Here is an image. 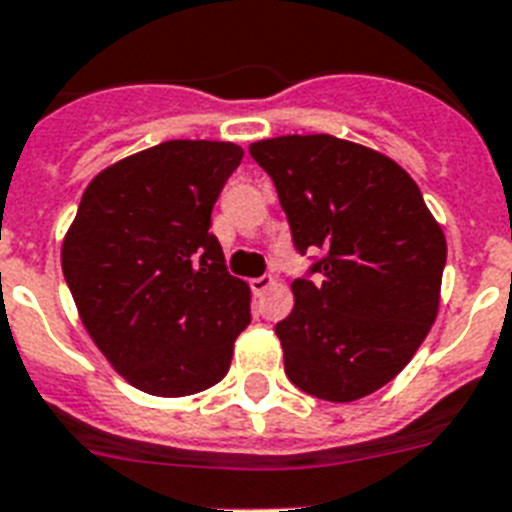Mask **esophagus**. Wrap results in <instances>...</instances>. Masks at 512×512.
<instances>
[{
  "label": "esophagus",
  "mask_w": 512,
  "mask_h": 512,
  "mask_svg": "<svg viewBox=\"0 0 512 512\" xmlns=\"http://www.w3.org/2000/svg\"><path fill=\"white\" fill-rule=\"evenodd\" d=\"M272 288H275V277L272 275H264V277H256V280H251L253 296H264V293Z\"/></svg>",
  "instance_id": "obj_1"
}]
</instances>
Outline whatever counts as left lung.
<instances>
[{"label":"left lung","instance_id":"8db88e82","mask_svg":"<svg viewBox=\"0 0 512 512\" xmlns=\"http://www.w3.org/2000/svg\"><path fill=\"white\" fill-rule=\"evenodd\" d=\"M298 253L320 251L293 280L277 322L285 375L325 402H354L407 367L439 314L447 240L415 179L388 155L330 134L253 142Z\"/></svg>","mask_w":512,"mask_h":512}]
</instances>
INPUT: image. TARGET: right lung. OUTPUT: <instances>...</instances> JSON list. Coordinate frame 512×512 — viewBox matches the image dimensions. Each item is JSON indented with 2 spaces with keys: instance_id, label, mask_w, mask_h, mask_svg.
I'll return each mask as SVG.
<instances>
[{
  "instance_id": "1",
  "label": "right lung",
  "mask_w": 512,
  "mask_h": 512,
  "mask_svg": "<svg viewBox=\"0 0 512 512\" xmlns=\"http://www.w3.org/2000/svg\"><path fill=\"white\" fill-rule=\"evenodd\" d=\"M243 147L169 140L89 182L63 240L79 317L113 370L153 396H190L227 375L251 322V288L208 232Z\"/></svg>"
}]
</instances>
